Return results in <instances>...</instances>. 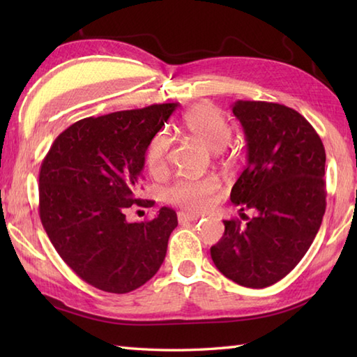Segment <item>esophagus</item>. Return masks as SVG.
I'll return each instance as SVG.
<instances>
[{
  "label": "esophagus",
  "instance_id": "esophagus-1",
  "mask_svg": "<svg viewBox=\"0 0 357 357\" xmlns=\"http://www.w3.org/2000/svg\"><path fill=\"white\" fill-rule=\"evenodd\" d=\"M198 219H199V216L188 215V213H185V211H181V213H178L179 222H195V221H198Z\"/></svg>",
  "mask_w": 357,
  "mask_h": 357
}]
</instances>
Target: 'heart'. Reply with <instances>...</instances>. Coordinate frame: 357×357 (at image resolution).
I'll return each mask as SVG.
<instances>
[{"label":"heart","instance_id":"1","mask_svg":"<svg viewBox=\"0 0 357 357\" xmlns=\"http://www.w3.org/2000/svg\"><path fill=\"white\" fill-rule=\"evenodd\" d=\"M184 127L196 141H199L210 150H221L230 141L233 130L222 112L215 105L201 104L184 115ZM172 138L167 132H159L151 138L146 162L153 176H161L167 172L170 158ZM221 184L216 176L201 179H178L167 188V201L188 211H204L210 207Z\"/></svg>","mask_w":357,"mask_h":357}]
</instances>
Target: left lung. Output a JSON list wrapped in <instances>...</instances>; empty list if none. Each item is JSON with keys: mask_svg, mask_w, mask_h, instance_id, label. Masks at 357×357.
<instances>
[{"mask_svg": "<svg viewBox=\"0 0 357 357\" xmlns=\"http://www.w3.org/2000/svg\"><path fill=\"white\" fill-rule=\"evenodd\" d=\"M233 113L245 132L248 162L230 201L253 218L224 221L210 248L225 278L264 288L285 278L313 244L327 206L325 149L313 126L296 110L267 101H236Z\"/></svg>", "mask_w": 357, "mask_h": 357, "instance_id": "left-lung-1", "label": "left lung"}]
</instances>
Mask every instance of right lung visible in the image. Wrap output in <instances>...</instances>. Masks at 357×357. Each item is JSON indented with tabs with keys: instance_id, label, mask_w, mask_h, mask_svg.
Wrapping results in <instances>:
<instances>
[{
	"instance_id": "1",
	"label": "right lung",
	"mask_w": 357,
	"mask_h": 357,
	"mask_svg": "<svg viewBox=\"0 0 357 357\" xmlns=\"http://www.w3.org/2000/svg\"><path fill=\"white\" fill-rule=\"evenodd\" d=\"M178 102L84 118L53 141L40 170V218L63 261L95 288L124 294L156 275L176 211L127 222L146 151Z\"/></svg>"
}]
</instances>
